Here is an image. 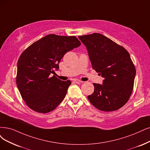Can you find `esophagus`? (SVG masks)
<instances>
[{
  "instance_id": "obj_1",
  "label": "esophagus",
  "mask_w": 150,
  "mask_h": 150,
  "mask_svg": "<svg viewBox=\"0 0 150 150\" xmlns=\"http://www.w3.org/2000/svg\"><path fill=\"white\" fill-rule=\"evenodd\" d=\"M74 81V82L75 83H80L81 82L80 80H78V79H75Z\"/></svg>"
}]
</instances>
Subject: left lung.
Instances as JSON below:
<instances>
[{
    "instance_id": "obj_1",
    "label": "left lung",
    "mask_w": 150,
    "mask_h": 150,
    "mask_svg": "<svg viewBox=\"0 0 150 150\" xmlns=\"http://www.w3.org/2000/svg\"><path fill=\"white\" fill-rule=\"evenodd\" d=\"M79 38L86 46L93 69L104 78L103 84L93 83L95 91L88 100L103 111L120 109L129 101L136 75L129 53L99 33Z\"/></svg>"
}]
</instances>
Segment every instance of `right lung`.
I'll return each instance as SVG.
<instances>
[{"mask_svg": "<svg viewBox=\"0 0 150 150\" xmlns=\"http://www.w3.org/2000/svg\"><path fill=\"white\" fill-rule=\"evenodd\" d=\"M81 45L75 36L48 35L32 44L20 55L16 81L27 106L40 113H47L62 101L71 81L54 75L64 54Z\"/></svg>", "mask_w": 150, "mask_h": 150, "instance_id": "1", "label": "right lung"}]
</instances>
